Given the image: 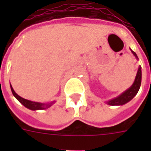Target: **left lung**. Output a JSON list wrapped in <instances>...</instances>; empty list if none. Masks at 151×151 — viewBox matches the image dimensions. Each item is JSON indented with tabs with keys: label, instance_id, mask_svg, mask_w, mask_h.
Segmentation results:
<instances>
[{
	"label": "left lung",
	"instance_id": "8db88e82",
	"mask_svg": "<svg viewBox=\"0 0 151 151\" xmlns=\"http://www.w3.org/2000/svg\"><path fill=\"white\" fill-rule=\"evenodd\" d=\"M131 52L133 54V56L138 60V57L137 56L136 53L132 50H131ZM141 82H142V68H141V66H139L133 85L131 86L129 88L127 89L126 91H124L123 93H121L119 96H117V97L114 99H111L110 100L106 102V104L108 105H111V106H120V105H124L127 104L128 102L132 100L133 97L137 94V92H138L140 89V86H141Z\"/></svg>",
	"mask_w": 151,
	"mask_h": 151
}]
</instances>
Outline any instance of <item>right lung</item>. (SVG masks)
I'll return each instance as SVG.
<instances>
[{
  "instance_id": "obj_1",
  "label": "right lung",
  "mask_w": 151,
  "mask_h": 151,
  "mask_svg": "<svg viewBox=\"0 0 151 151\" xmlns=\"http://www.w3.org/2000/svg\"><path fill=\"white\" fill-rule=\"evenodd\" d=\"M10 88H11V91L15 98L17 99L18 101L20 102L23 106H25L26 108H28V109H30V110H32V111L44 110V109H47V108H50L52 105L55 104V101L51 102V103H48V104H44V103H39V102H34L31 101V100H28V99L22 98L21 96H19V95L14 91V90L13 89L11 84H10Z\"/></svg>"
}]
</instances>
